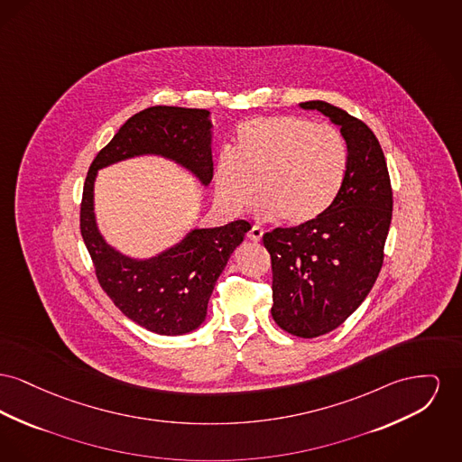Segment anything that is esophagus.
<instances>
[{
  "label": "esophagus",
  "instance_id": "34e87169",
  "mask_svg": "<svg viewBox=\"0 0 462 462\" xmlns=\"http://www.w3.org/2000/svg\"><path fill=\"white\" fill-rule=\"evenodd\" d=\"M247 237L253 241V243H260L262 237H263V230L260 226H253L249 232H247Z\"/></svg>",
  "mask_w": 462,
  "mask_h": 462
}]
</instances>
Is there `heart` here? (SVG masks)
<instances>
[{
  "label": "heart",
  "instance_id": "1",
  "mask_svg": "<svg viewBox=\"0 0 462 462\" xmlns=\"http://www.w3.org/2000/svg\"><path fill=\"white\" fill-rule=\"evenodd\" d=\"M347 167L349 148L335 127L295 115L251 118L237 129L234 155L217 159V200L239 213L256 189L258 217L307 225L333 206Z\"/></svg>",
  "mask_w": 462,
  "mask_h": 462
}]
</instances>
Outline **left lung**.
Segmentation results:
<instances>
[{
    "label": "left lung",
    "mask_w": 462,
    "mask_h": 462,
    "mask_svg": "<svg viewBox=\"0 0 462 462\" xmlns=\"http://www.w3.org/2000/svg\"><path fill=\"white\" fill-rule=\"evenodd\" d=\"M340 127L347 176L333 206L307 225L263 236L272 260V318L284 331L314 338L342 325L379 277L393 217V190L379 139L347 111L300 103Z\"/></svg>",
    "instance_id": "8db88e82"
}]
</instances>
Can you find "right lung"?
<instances>
[{
    "label": "right lung",
    "mask_w": 462,
    "mask_h": 462,
    "mask_svg": "<svg viewBox=\"0 0 462 462\" xmlns=\"http://www.w3.org/2000/svg\"><path fill=\"white\" fill-rule=\"evenodd\" d=\"M208 109L152 106L131 116L97 153L83 185L80 228L101 288L113 303L148 331L176 337L206 321L208 303L230 254L251 228L245 219L215 228H191L150 258H133L108 245L94 213L97 171L143 155L181 165L202 187L213 180Z\"/></svg>",
    "instance_id": "obj_1"
}]
</instances>
